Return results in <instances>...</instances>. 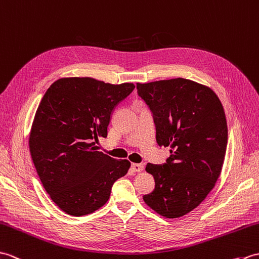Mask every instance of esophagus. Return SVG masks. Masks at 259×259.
I'll list each match as a JSON object with an SVG mask.
<instances>
[{"label":"esophagus","instance_id":"obj_1","mask_svg":"<svg viewBox=\"0 0 259 259\" xmlns=\"http://www.w3.org/2000/svg\"><path fill=\"white\" fill-rule=\"evenodd\" d=\"M131 169L134 171V173H140V171H142L143 169H144V166H143L142 164H132L131 165Z\"/></svg>","mask_w":259,"mask_h":259}]
</instances>
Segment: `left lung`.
I'll return each mask as SVG.
<instances>
[{
	"mask_svg": "<svg viewBox=\"0 0 259 259\" xmlns=\"http://www.w3.org/2000/svg\"><path fill=\"white\" fill-rule=\"evenodd\" d=\"M156 126L159 146H169L164 164H147L155 188L143 196L159 215L176 218L196 208L220 177L227 146L222 103L210 89L186 78L137 83Z\"/></svg>",
	"mask_w": 259,
	"mask_h": 259,
	"instance_id": "obj_1",
	"label": "left lung"
}]
</instances>
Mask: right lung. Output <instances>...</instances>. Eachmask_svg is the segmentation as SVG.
Returning <instances> with one entry per match:
<instances>
[{"instance_id": "obj_1", "label": "right lung", "mask_w": 259, "mask_h": 259, "mask_svg": "<svg viewBox=\"0 0 259 259\" xmlns=\"http://www.w3.org/2000/svg\"><path fill=\"white\" fill-rule=\"evenodd\" d=\"M135 85H113L91 77L57 79L34 116L30 152L52 200L72 216L91 214L110 198L113 184L131 163L99 151L112 114Z\"/></svg>"}]
</instances>
